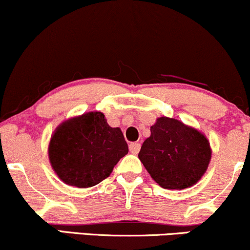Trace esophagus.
Here are the masks:
<instances>
[{"label":"esophagus","instance_id":"esophagus-1","mask_svg":"<svg viewBox=\"0 0 250 250\" xmlns=\"http://www.w3.org/2000/svg\"><path fill=\"white\" fill-rule=\"evenodd\" d=\"M128 148H130L131 153L137 154L140 149V144L139 143H131L130 146H128Z\"/></svg>","mask_w":250,"mask_h":250}]
</instances>
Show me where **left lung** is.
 Masks as SVG:
<instances>
[{"mask_svg": "<svg viewBox=\"0 0 250 250\" xmlns=\"http://www.w3.org/2000/svg\"><path fill=\"white\" fill-rule=\"evenodd\" d=\"M140 161L152 179L166 189H184L207 171L212 149L205 134L180 120L160 117L143 143Z\"/></svg>", "mask_w": 250, "mask_h": 250, "instance_id": "left-lung-1", "label": "left lung"}]
</instances>
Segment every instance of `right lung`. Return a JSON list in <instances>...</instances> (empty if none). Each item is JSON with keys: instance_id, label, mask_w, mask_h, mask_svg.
I'll return each mask as SVG.
<instances>
[{"instance_id": "right-lung-1", "label": "right lung", "mask_w": 250, "mask_h": 250, "mask_svg": "<svg viewBox=\"0 0 250 250\" xmlns=\"http://www.w3.org/2000/svg\"><path fill=\"white\" fill-rule=\"evenodd\" d=\"M49 160L63 183L87 188L106 179L127 154L119 127H111L102 112H86L56 128L49 143Z\"/></svg>"}]
</instances>
